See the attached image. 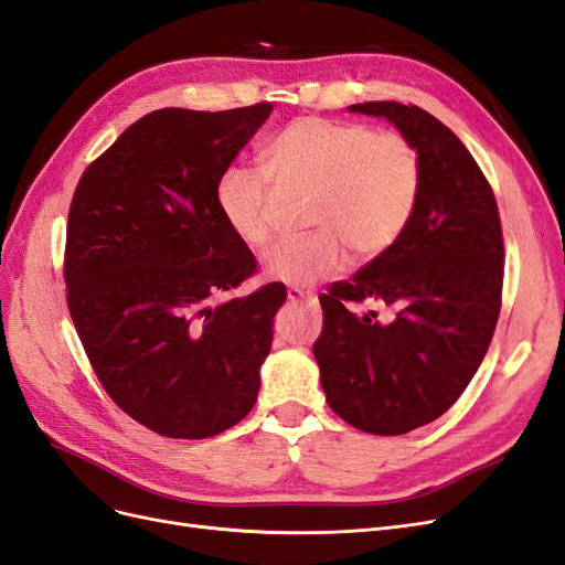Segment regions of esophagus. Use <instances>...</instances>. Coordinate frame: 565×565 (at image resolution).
Here are the masks:
<instances>
[{
    "instance_id": "34e87169",
    "label": "esophagus",
    "mask_w": 565,
    "mask_h": 565,
    "mask_svg": "<svg viewBox=\"0 0 565 565\" xmlns=\"http://www.w3.org/2000/svg\"><path fill=\"white\" fill-rule=\"evenodd\" d=\"M287 299L289 301H309V303L318 301V297L313 292H306V289H301V287H287Z\"/></svg>"
}]
</instances>
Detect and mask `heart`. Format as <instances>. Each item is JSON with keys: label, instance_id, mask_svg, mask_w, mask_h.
Instances as JSON below:
<instances>
[{"label": "heart", "instance_id": "heart-1", "mask_svg": "<svg viewBox=\"0 0 565 565\" xmlns=\"http://www.w3.org/2000/svg\"><path fill=\"white\" fill-rule=\"evenodd\" d=\"M264 169L228 167L216 183V207L237 241L259 249L273 237L270 193L280 185L313 188L306 224L316 231L287 237L266 259L270 278L311 285L344 266L384 254L409 226L422 195L417 146L398 131L365 122L299 117L264 152Z\"/></svg>", "mask_w": 565, "mask_h": 565}]
</instances>
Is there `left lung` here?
<instances>
[{
  "instance_id": "1",
  "label": "left lung",
  "mask_w": 565,
  "mask_h": 565,
  "mask_svg": "<svg viewBox=\"0 0 565 565\" xmlns=\"http://www.w3.org/2000/svg\"><path fill=\"white\" fill-rule=\"evenodd\" d=\"M351 110L396 125L419 150L424 183L398 241L320 295L313 355L341 419L401 436L450 409L483 361L502 309V224L481 167L440 119L398 100ZM365 300L391 305L397 318L350 309Z\"/></svg>"
}]
</instances>
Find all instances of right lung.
Segmentation results:
<instances>
[{
  "mask_svg": "<svg viewBox=\"0 0 565 565\" xmlns=\"http://www.w3.org/2000/svg\"><path fill=\"white\" fill-rule=\"evenodd\" d=\"M270 110H152L84 169L67 212L65 299L84 353L113 403L167 438L226 431L259 393L287 292L217 301L256 259L216 183Z\"/></svg>",
  "mask_w": 565,
  "mask_h": 565,
  "instance_id": "1",
  "label": "right lung"
}]
</instances>
